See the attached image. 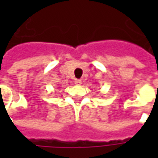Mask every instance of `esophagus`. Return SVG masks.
<instances>
[{
    "label": "esophagus",
    "mask_w": 158,
    "mask_h": 158,
    "mask_svg": "<svg viewBox=\"0 0 158 158\" xmlns=\"http://www.w3.org/2000/svg\"><path fill=\"white\" fill-rule=\"evenodd\" d=\"M74 83H75V85H80L82 81H81V79H75V80H74Z\"/></svg>",
    "instance_id": "34e87169"
}]
</instances>
